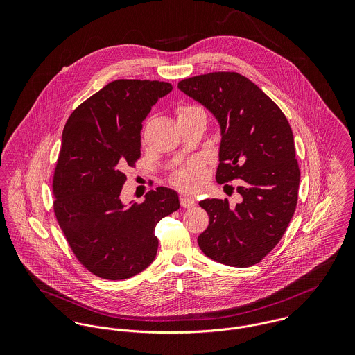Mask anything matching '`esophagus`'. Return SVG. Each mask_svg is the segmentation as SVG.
<instances>
[{
  "label": "esophagus",
  "instance_id": "obj_1",
  "mask_svg": "<svg viewBox=\"0 0 355 355\" xmlns=\"http://www.w3.org/2000/svg\"><path fill=\"white\" fill-rule=\"evenodd\" d=\"M180 205H182V207H187V209H190V207H193V206L196 205V201H194V200H191V198H189V197L182 196V197H180Z\"/></svg>",
  "mask_w": 355,
  "mask_h": 355
}]
</instances>
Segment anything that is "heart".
I'll return each mask as SVG.
<instances>
[{"label":"heart","instance_id":"1","mask_svg":"<svg viewBox=\"0 0 355 355\" xmlns=\"http://www.w3.org/2000/svg\"><path fill=\"white\" fill-rule=\"evenodd\" d=\"M201 110L198 106H191V105H184L178 109V117L190 114L193 112ZM207 180V169L203 165L202 161L200 159H191L178 169H175L171 176L169 182L180 191L183 193H190L194 194L200 191L205 186Z\"/></svg>","mask_w":355,"mask_h":355}]
</instances>
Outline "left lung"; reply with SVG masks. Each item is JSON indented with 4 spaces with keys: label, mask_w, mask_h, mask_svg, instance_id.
Listing matches in <instances>:
<instances>
[{
    "label": "left lung",
    "mask_w": 355,
    "mask_h": 355,
    "mask_svg": "<svg viewBox=\"0 0 355 355\" xmlns=\"http://www.w3.org/2000/svg\"><path fill=\"white\" fill-rule=\"evenodd\" d=\"M178 87L218 120L216 180L224 184L238 179L242 197L235 206L227 198L200 202L209 216V225L198 236L200 249L224 265L253 266L280 242L298 202L301 171L290 123L275 102L238 72L187 78Z\"/></svg>",
    "instance_id": "8db88e82"
}]
</instances>
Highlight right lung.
Returning a JSON list of instances; mask_svg holds the SVG:
<instances>
[{"mask_svg": "<svg viewBox=\"0 0 355 355\" xmlns=\"http://www.w3.org/2000/svg\"><path fill=\"white\" fill-rule=\"evenodd\" d=\"M172 85L119 79L82 102L69 116L53 175V209L78 261L106 280H124L155 258L154 228L180 207L178 193L157 187L144 202L120 200L124 169L141 158V130Z\"/></svg>", "mask_w": 355, "mask_h": 355, "instance_id": "1", "label": "right lung"}]
</instances>
